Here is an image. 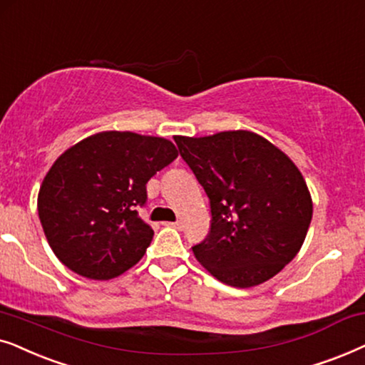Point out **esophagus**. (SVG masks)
<instances>
[{
    "label": "esophagus",
    "mask_w": 365,
    "mask_h": 365,
    "mask_svg": "<svg viewBox=\"0 0 365 365\" xmlns=\"http://www.w3.org/2000/svg\"><path fill=\"white\" fill-rule=\"evenodd\" d=\"M165 225L175 227V228H182V222H165Z\"/></svg>",
    "instance_id": "34e87169"
}]
</instances>
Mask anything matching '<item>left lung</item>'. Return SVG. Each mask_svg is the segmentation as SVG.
Returning <instances> with one entry per match:
<instances>
[{
  "label": "left lung",
  "instance_id": "left-lung-1",
  "mask_svg": "<svg viewBox=\"0 0 365 365\" xmlns=\"http://www.w3.org/2000/svg\"><path fill=\"white\" fill-rule=\"evenodd\" d=\"M175 143L210 202V232L192 247L197 260L240 289L279 274L312 220V198L292 160L245 130L175 137Z\"/></svg>",
  "mask_w": 365,
  "mask_h": 365
}]
</instances>
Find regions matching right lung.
I'll return each instance as SVG.
<instances>
[{"label":"right lung","mask_w":365,"mask_h":365,"mask_svg":"<svg viewBox=\"0 0 365 365\" xmlns=\"http://www.w3.org/2000/svg\"><path fill=\"white\" fill-rule=\"evenodd\" d=\"M177 157L168 140L132 132L96 133L68 148L38 195L41 227L61 264L93 280L137 264L153 239L138 217L147 183Z\"/></svg>","instance_id":"1"}]
</instances>
